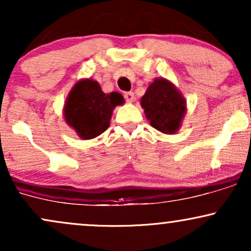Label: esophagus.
Instances as JSON below:
<instances>
[{
	"mask_svg": "<svg viewBox=\"0 0 251 251\" xmlns=\"http://www.w3.org/2000/svg\"><path fill=\"white\" fill-rule=\"evenodd\" d=\"M124 97H125V100H127V102H133V100H134V94H133L132 91L125 93V95H124Z\"/></svg>",
	"mask_w": 251,
	"mask_h": 251,
	"instance_id": "obj_1",
	"label": "esophagus"
}]
</instances>
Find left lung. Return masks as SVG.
<instances>
[{"label":"left lung","instance_id":"left-lung-1","mask_svg":"<svg viewBox=\"0 0 251 251\" xmlns=\"http://www.w3.org/2000/svg\"><path fill=\"white\" fill-rule=\"evenodd\" d=\"M151 125L157 131L171 134L179 128L184 113L185 100L171 82L157 78L149 85L141 98Z\"/></svg>","mask_w":251,"mask_h":251}]
</instances>
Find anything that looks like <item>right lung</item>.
<instances>
[{
    "label": "right lung",
    "mask_w": 251,
    "mask_h": 251,
    "mask_svg": "<svg viewBox=\"0 0 251 251\" xmlns=\"http://www.w3.org/2000/svg\"><path fill=\"white\" fill-rule=\"evenodd\" d=\"M123 103L120 94H104L96 81L83 80L69 94L65 119L82 139H94L106 131L113 109Z\"/></svg>",
    "instance_id": "obj_1"
}]
</instances>
